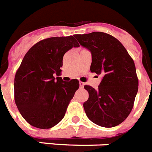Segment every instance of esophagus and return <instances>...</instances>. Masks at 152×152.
I'll return each mask as SVG.
<instances>
[{
  "label": "esophagus",
  "instance_id": "esophagus-1",
  "mask_svg": "<svg viewBox=\"0 0 152 152\" xmlns=\"http://www.w3.org/2000/svg\"><path fill=\"white\" fill-rule=\"evenodd\" d=\"M80 83V87H81V88H83V86H84V83H83V82H81V81H80V83Z\"/></svg>",
  "mask_w": 152,
  "mask_h": 152
}]
</instances>
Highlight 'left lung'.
Instances as JSON below:
<instances>
[{
  "label": "left lung",
  "mask_w": 152,
  "mask_h": 152,
  "mask_svg": "<svg viewBox=\"0 0 152 152\" xmlns=\"http://www.w3.org/2000/svg\"><path fill=\"white\" fill-rule=\"evenodd\" d=\"M80 45L91 50V71L103 76L97 90L85 85L89 98L83 103L87 117L103 127L125 120L134 107L138 91L135 64L116 38L103 32L75 34Z\"/></svg>",
  "instance_id": "1"
}]
</instances>
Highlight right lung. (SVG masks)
Instances as JSON below:
<instances>
[{"instance_id": "1", "label": "right lung", "mask_w": 152, "mask_h": 152, "mask_svg": "<svg viewBox=\"0 0 152 152\" xmlns=\"http://www.w3.org/2000/svg\"><path fill=\"white\" fill-rule=\"evenodd\" d=\"M80 46L73 36L50 37L37 42L25 55L16 71L15 102L27 123L39 129H50L65 116L78 90V80L64 82L59 76L63 56Z\"/></svg>"}]
</instances>
